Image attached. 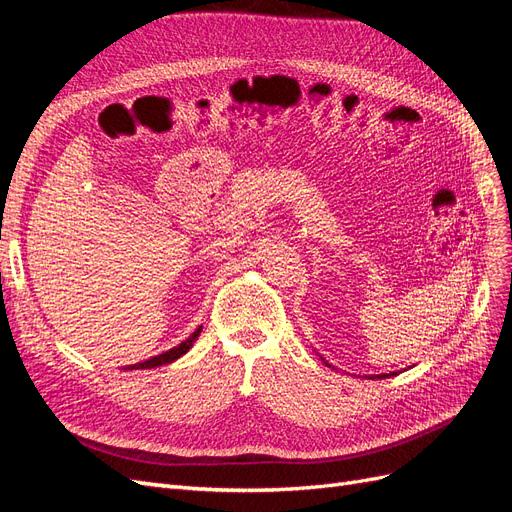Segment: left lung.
<instances>
[{"label":"left lung","mask_w":512,"mask_h":512,"mask_svg":"<svg viewBox=\"0 0 512 512\" xmlns=\"http://www.w3.org/2000/svg\"><path fill=\"white\" fill-rule=\"evenodd\" d=\"M378 378H384V376H378Z\"/></svg>","instance_id":"8db88e82"}]
</instances>
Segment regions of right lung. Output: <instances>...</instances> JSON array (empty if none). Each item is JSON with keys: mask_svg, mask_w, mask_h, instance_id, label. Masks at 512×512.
<instances>
[{"mask_svg": "<svg viewBox=\"0 0 512 512\" xmlns=\"http://www.w3.org/2000/svg\"><path fill=\"white\" fill-rule=\"evenodd\" d=\"M200 331H203V327H198L188 339H185V342H181V344H177L175 348H170V350H166V352H162V354H158V356H153V359H149V361H143V363H136V365H130V367H126V369H149V367H160V365H168V363H173V361H177L181 354H185L188 352L190 348H192V344H194V339L200 335Z\"/></svg>", "mask_w": 512, "mask_h": 512, "instance_id": "obj_1", "label": "right lung"}]
</instances>
